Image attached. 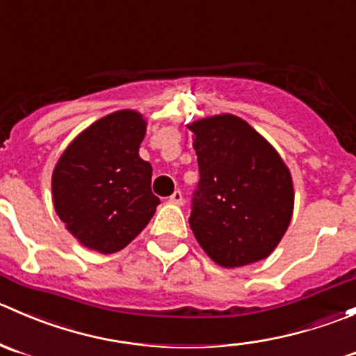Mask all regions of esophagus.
Masks as SVG:
<instances>
[{
    "label": "esophagus",
    "mask_w": 356,
    "mask_h": 356,
    "mask_svg": "<svg viewBox=\"0 0 356 356\" xmlns=\"http://www.w3.org/2000/svg\"><path fill=\"white\" fill-rule=\"evenodd\" d=\"M170 202L181 206V204H183V193L179 192V190H175V192L171 193V197H170Z\"/></svg>",
    "instance_id": "esophagus-1"
}]
</instances>
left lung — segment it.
<instances>
[{"label":"left lung","mask_w":356,"mask_h":356,"mask_svg":"<svg viewBox=\"0 0 356 356\" xmlns=\"http://www.w3.org/2000/svg\"><path fill=\"white\" fill-rule=\"evenodd\" d=\"M190 129L200 175L188 218L197 242L225 268L265 259L293 216L289 170L237 115L200 119Z\"/></svg>","instance_id":"obj_1"}]
</instances>
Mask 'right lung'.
Returning <instances> with one entry per match:
<instances>
[{"label": "right lung", "instance_id": "right-lung-1", "mask_svg": "<svg viewBox=\"0 0 356 356\" xmlns=\"http://www.w3.org/2000/svg\"><path fill=\"white\" fill-rule=\"evenodd\" d=\"M147 122L119 111L84 129L65 149L51 178L54 204L83 245L112 254L129 244L156 213L152 166L138 156Z\"/></svg>", "mask_w": 356, "mask_h": 356}]
</instances>
